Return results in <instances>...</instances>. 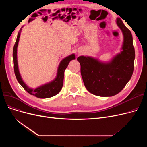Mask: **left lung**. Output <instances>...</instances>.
I'll return each instance as SVG.
<instances>
[{
	"instance_id": "obj_1",
	"label": "left lung",
	"mask_w": 147,
	"mask_h": 147,
	"mask_svg": "<svg viewBox=\"0 0 147 147\" xmlns=\"http://www.w3.org/2000/svg\"><path fill=\"white\" fill-rule=\"evenodd\" d=\"M116 23L123 35L120 53L106 63L88 56H80L77 59L80 64L84 86L96 96L117 95L125 88L134 72L135 53L132 33L120 18H117Z\"/></svg>"
}]
</instances>
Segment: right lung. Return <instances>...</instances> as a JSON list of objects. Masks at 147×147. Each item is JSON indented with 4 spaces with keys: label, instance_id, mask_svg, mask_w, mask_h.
<instances>
[{
    "label": "right lung",
    "instance_id": "right-lung-1",
    "mask_svg": "<svg viewBox=\"0 0 147 147\" xmlns=\"http://www.w3.org/2000/svg\"><path fill=\"white\" fill-rule=\"evenodd\" d=\"M22 27L21 28H22ZM21 32V28L18 33L16 42H15L13 49V59L14 65V72L16 78L18 83L21 84V86L24 88L28 94L30 95L35 96L36 97L39 98H48L52 97L57 95L61 91L63 85V80L64 76L65 69L67 68L68 64L73 59H75V55L71 54L61 61L58 68L57 74L56 78L52 81L43 84L42 86L37 87L36 89H33L28 87L27 84L22 80L21 74L19 71V68L18 65L17 60V48L20 40V34Z\"/></svg>",
    "mask_w": 147,
    "mask_h": 147
}]
</instances>
